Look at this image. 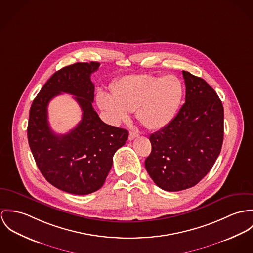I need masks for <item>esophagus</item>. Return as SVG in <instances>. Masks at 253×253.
Listing matches in <instances>:
<instances>
[{
    "label": "esophagus",
    "instance_id": "obj_1",
    "mask_svg": "<svg viewBox=\"0 0 253 253\" xmlns=\"http://www.w3.org/2000/svg\"><path fill=\"white\" fill-rule=\"evenodd\" d=\"M139 136V134H137L136 132H133V131H130V133H129V140H134L135 138H137Z\"/></svg>",
    "mask_w": 253,
    "mask_h": 253
}]
</instances>
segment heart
<instances>
[{
    "label": "heart",
    "instance_id": "1",
    "mask_svg": "<svg viewBox=\"0 0 253 253\" xmlns=\"http://www.w3.org/2000/svg\"><path fill=\"white\" fill-rule=\"evenodd\" d=\"M182 94V84L173 75H132L113 84L112 95L98 92L97 103L112 124L126 121L130 112L136 111L137 118L145 127L157 130L172 120Z\"/></svg>",
    "mask_w": 253,
    "mask_h": 253
}]
</instances>
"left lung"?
<instances>
[{
    "mask_svg": "<svg viewBox=\"0 0 253 253\" xmlns=\"http://www.w3.org/2000/svg\"><path fill=\"white\" fill-rule=\"evenodd\" d=\"M185 103L167 126L151 134V153L144 166L166 191L190 188L211 170L223 142V106L201 78L182 71Z\"/></svg>",
    "mask_w": 253,
    "mask_h": 253,
    "instance_id": "1",
    "label": "left lung"
}]
</instances>
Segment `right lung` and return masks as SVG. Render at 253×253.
<instances>
[{
    "mask_svg": "<svg viewBox=\"0 0 253 253\" xmlns=\"http://www.w3.org/2000/svg\"><path fill=\"white\" fill-rule=\"evenodd\" d=\"M98 62L75 63L54 73L34 99L27 135L36 164L58 189L87 195L100 189L113 166L115 151L128 139V131L108 125L94 111L95 87L91 74ZM62 92L74 94L83 111L81 122L69 133L57 135L47 119V106Z\"/></svg>",
    "mask_w": 253,
    "mask_h": 253,
    "instance_id": "right-lung-1",
    "label": "right lung"
}]
</instances>
